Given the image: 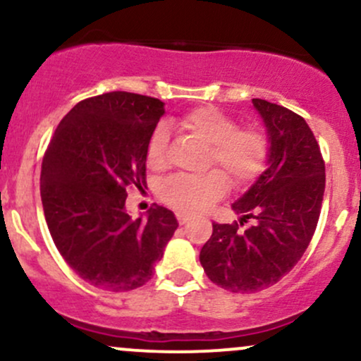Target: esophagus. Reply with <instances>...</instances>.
Segmentation results:
<instances>
[{
    "mask_svg": "<svg viewBox=\"0 0 361 361\" xmlns=\"http://www.w3.org/2000/svg\"><path fill=\"white\" fill-rule=\"evenodd\" d=\"M176 219H178V222H180V224H181V226H183V224H186V222H188V221H190V219H192V217H190V215H188V214H183V212H178V214H176Z\"/></svg>",
    "mask_w": 361,
    "mask_h": 361,
    "instance_id": "34e87169",
    "label": "esophagus"
}]
</instances>
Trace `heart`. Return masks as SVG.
<instances>
[{"mask_svg": "<svg viewBox=\"0 0 361 361\" xmlns=\"http://www.w3.org/2000/svg\"><path fill=\"white\" fill-rule=\"evenodd\" d=\"M180 126L210 146L209 166H217L234 185L251 181L267 161V135L258 128H238V122L231 115L214 106H200L188 111L180 120ZM168 139L166 126H157L149 139L147 164L156 171L168 164ZM221 173L214 169L198 176H169L159 186L161 200L180 212H200L226 193L227 180Z\"/></svg>", "mask_w": 361, "mask_h": 361, "instance_id": "1", "label": "heart"}]
</instances>
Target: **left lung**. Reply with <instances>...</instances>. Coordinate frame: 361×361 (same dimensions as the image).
Returning a JSON list of instances; mask_svg holds the SVG:
<instances>
[{"label":"left lung","instance_id":"left-lung-1","mask_svg":"<svg viewBox=\"0 0 361 361\" xmlns=\"http://www.w3.org/2000/svg\"><path fill=\"white\" fill-rule=\"evenodd\" d=\"M268 139L267 169L233 204L239 222H212L200 251L210 280L231 292H259L299 263L307 250L326 186L321 149L307 122L285 106L252 98ZM246 221L250 226L243 227Z\"/></svg>","mask_w":361,"mask_h":361}]
</instances>
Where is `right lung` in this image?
<instances>
[{"mask_svg": "<svg viewBox=\"0 0 361 361\" xmlns=\"http://www.w3.org/2000/svg\"><path fill=\"white\" fill-rule=\"evenodd\" d=\"M164 115L157 98L111 91L73 106L42 161L40 197L54 244L82 280L110 292L142 287L178 221L156 205L126 209L128 186L146 183L147 144Z\"/></svg>", "mask_w": 361, "mask_h": 361, "instance_id": "obj_1", "label": "right lung"}]
</instances>
